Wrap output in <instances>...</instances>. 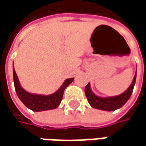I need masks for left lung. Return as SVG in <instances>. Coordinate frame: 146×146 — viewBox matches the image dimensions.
Segmentation results:
<instances>
[{"mask_svg":"<svg viewBox=\"0 0 146 146\" xmlns=\"http://www.w3.org/2000/svg\"><path fill=\"white\" fill-rule=\"evenodd\" d=\"M136 78H137V73L134 76L133 80H132L130 87L128 88L124 93L119 95V96L111 97V98H103L96 96L91 91L90 84L88 83L85 87V89H84L85 95H86L88 103L95 109L108 110V111L115 110L119 108H121L127 102V100L130 98L131 95H132L133 88H134L135 83H136Z\"/></svg>","mask_w":146,"mask_h":146,"instance_id":"left-lung-1","label":"left lung"}]
</instances>
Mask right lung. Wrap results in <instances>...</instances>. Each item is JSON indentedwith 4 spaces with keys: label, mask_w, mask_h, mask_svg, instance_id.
<instances>
[{
    "label": "right lung",
    "mask_w": 146,
    "mask_h": 146,
    "mask_svg": "<svg viewBox=\"0 0 146 146\" xmlns=\"http://www.w3.org/2000/svg\"><path fill=\"white\" fill-rule=\"evenodd\" d=\"M14 72V83L15 91L18 95V97L22 102L26 106L33 111H43V110H48L57 108L58 106L62 99L63 97V93L66 88L70 84L71 82L74 80V78H70L66 80L62 86L59 88L56 93H53L48 96H43V95H36L26 92L23 88L20 86L17 74L13 68Z\"/></svg>",
    "instance_id": "1"
}]
</instances>
